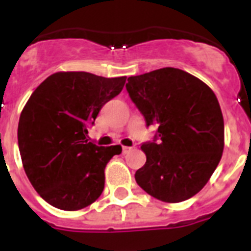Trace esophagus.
I'll list each match as a JSON object with an SVG mask.
<instances>
[{
	"mask_svg": "<svg viewBox=\"0 0 251 251\" xmlns=\"http://www.w3.org/2000/svg\"><path fill=\"white\" fill-rule=\"evenodd\" d=\"M122 150H123V153H128V152H129V151L133 150V147H128V146H123V148H122Z\"/></svg>",
	"mask_w": 251,
	"mask_h": 251,
	"instance_id": "esophagus-1",
	"label": "esophagus"
}]
</instances>
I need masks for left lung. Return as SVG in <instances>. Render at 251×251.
<instances>
[{
  "instance_id": "1",
  "label": "left lung",
  "mask_w": 251,
  "mask_h": 251,
  "mask_svg": "<svg viewBox=\"0 0 251 251\" xmlns=\"http://www.w3.org/2000/svg\"><path fill=\"white\" fill-rule=\"evenodd\" d=\"M130 99L159 141L142 145L145 166L136 181L163 202L185 201L200 192L224 151V118L216 95L199 77L176 68L128 77Z\"/></svg>"
}]
</instances>
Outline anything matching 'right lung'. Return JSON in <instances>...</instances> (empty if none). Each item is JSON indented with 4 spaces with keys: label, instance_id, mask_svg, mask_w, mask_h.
I'll return each instance as SVG.
<instances>
[{
    "label": "right lung",
    "instance_id": "obj_1",
    "mask_svg": "<svg viewBox=\"0 0 251 251\" xmlns=\"http://www.w3.org/2000/svg\"><path fill=\"white\" fill-rule=\"evenodd\" d=\"M126 79L55 73L24 106L17 129L22 166L31 185L51 206L76 211L103 192L106 163L121 154L122 147L88 142V126L122 92Z\"/></svg>",
    "mask_w": 251,
    "mask_h": 251
}]
</instances>
